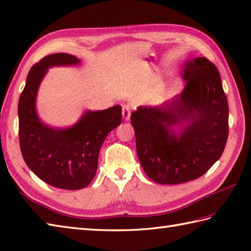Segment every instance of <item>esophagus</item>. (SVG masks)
Masks as SVG:
<instances>
[{
	"label": "esophagus",
	"instance_id": "34e87169",
	"mask_svg": "<svg viewBox=\"0 0 251 251\" xmlns=\"http://www.w3.org/2000/svg\"><path fill=\"white\" fill-rule=\"evenodd\" d=\"M130 113H131V106L128 103L123 105V109H122L123 119H124L125 121H128L130 117Z\"/></svg>",
	"mask_w": 251,
	"mask_h": 251
}]
</instances>
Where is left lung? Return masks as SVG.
<instances>
[{"mask_svg": "<svg viewBox=\"0 0 251 251\" xmlns=\"http://www.w3.org/2000/svg\"><path fill=\"white\" fill-rule=\"evenodd\" d=\"M183 92L173 101L138 106L130 116L140 164L156 183L201 177L226 145L228 105L218 69L205 57L192 58L183 65ZM176 125L181 126L179 135L172 129Z\"/></svg>", "mask_w": 251, "mask_h": 251, "instance_id": "8db88e82", "label": "left lung"}]
</instances>
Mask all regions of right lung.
<instances>
[{"label":"right lung","mask_w":251,"mask_h":251,"mask_svg":"<svg viewBox=\"0 0 251 251\" xmlns=\"http://www.w3.org/2000/svg\"><path fill=\"white\" fill-rule=\"evenodd\" d=\"M77 63L75 56L65 52L44 57L30 69L18 103L19 142L25 164L47 184L65 190H79L92 182L100 148L122 122L121 105L86 111L75 125L63 129L51 128L39 119L36 94L49 68Z\"/></svg>","instance_id":"1"}]
</instances>
